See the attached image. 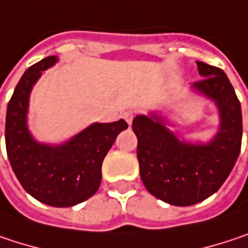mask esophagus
<instances>
[{
    "label": "esophagus",
    "instance_id": "esophagus-1",
    "mask_svg": "<svg viewBox=\"0 0 248 248\" xmlns=\"http://www.w3.org/2000/svg\"><path fill=\"white\" fill-rule=\"evenodd\" d=\"M122 116H124V119L126 121V122H127V124H132V121H133V115H132L130 112H124Z\"/></svg>",
    "mask_w": 248,
    "mask_h": 248
}]
</instances>
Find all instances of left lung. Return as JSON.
Wrapping results in <instances>:
<instances>
[{"label": "left lung", "mask_w": 248, "mask_h": 248, "mask_svg": "<svg viewBox=\"0 0 248 248\" xmlns=\"http://www.w3.org/2000/svg\"><path fill=\"white\" fill-rule=\"evenodd\" d=\"M196 63L203 79L193 88L213 99L220 112V129L210 143L180 142L155 115L136 116L132 124L142 182L150 194L173 206L196 204L218 190L241 149V106L233 85L223 69Z\"/></svg>", "instance_id": "1"}]
</instances>
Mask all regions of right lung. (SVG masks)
Masks as SVG:
<instances>
[{"label":"right lung","instance_id":"1","mask_svg":"<svg viewBox=\"0 0 248 248\" xmlns=\"http://www.w3.org/2000/svg\"><path fill=\"white\" fill-rule=\"evenodd\" d=\"M57 57L44 58L19 79L7 108L5 146L11 168L25 191L54 207H71L92 197L101 186L102 162L116 136L127 127L124 119L93 124L61 146L35 142L27 127L31 89Z\"/></svg>","mask_w":248,"mask_h":248}]
</instances>
